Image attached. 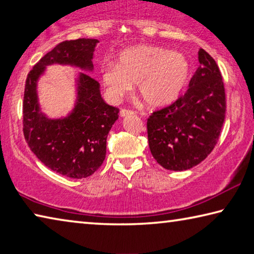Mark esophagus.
<instances>
[{
    "label": "esophagus",
    "instance_id": "esophagus-1",
    "mask_svg": "<svg viewBox=\"0 0 254 254\" xmlns=\"http://www.w3.org/2000/svg\"><path fill=\"white\" fill-rule=\"evenodd\" d=\"M120 114H121V117H128V115H133L134 114V111H131V110H127V109H122L121 112H120Z\"/></svg>",
    "mask_w": 254,
    "mask_h": 254
}]
</instances>
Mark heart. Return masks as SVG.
I'll list each match as a JSON object with an SVG mask.
<instances>
[{
  "instance_id": "heart-1",
  "label": "heart",
  "mask_w": 254,
  "mask_h": 254,
  "mask_svg": "<svg viewBox=\"0 0 254 254\" xmlns=\"http://www.w3.org/2000/svg\"><path fill=\"white\" fill-rule=\"evenodd\" d=\"M190 65L186 56L158 46L141 45L123 50L118 65L103 67L102 80L111 97L121 98L136 83L137 94L151 107L173 103L186 85Z\"/></svg>"
}]
</instances>
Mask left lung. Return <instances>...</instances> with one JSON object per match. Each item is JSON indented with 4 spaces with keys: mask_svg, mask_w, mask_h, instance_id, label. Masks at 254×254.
<instances>
[{
    "mask_svg": "<svg viewBox=\"0 0 254 254\" xmlns=\"http://www.w3.org/2000/svg\"><path fill=\"white\" fill-rule=\"evenodd\" d=\"M187 92L154 111L147 122L149 148L165 169L183 171L198 165L217 143L224 123V83L217 64L204 49Z\"/></svg>",
    "mask_w": 254,
    "mask_h": 254,
    "instance_id": "8db88e82",
    "label": "left lung"
}]
</instances>
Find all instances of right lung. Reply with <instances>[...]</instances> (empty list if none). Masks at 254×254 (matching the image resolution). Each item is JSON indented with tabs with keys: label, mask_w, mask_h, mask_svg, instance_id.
Instances as JSON below:
<instances>
[{
	"label": "right lung",
	"mask_w": 254,
	"mask_h": 254,
	"mask_svg": "<svg viewBox=\"0 0 254 254\" xmlns=\"http://www.w3.org/2000/svg\"><path fill=\"white\" fill-rule=\"evenodd\" d=\"M97 39L60 42L28 74L23 97V134L29 148L48 167L69 178H86L102 166L106 139L119 119V109L106 104L100 84L86 72L77 78V100L65 118L48 119L40 111L37 83L46 67L54 64L93 70Z\"/></svg>",
	"instance_id": "1"
}]
</instances>
